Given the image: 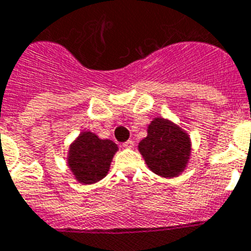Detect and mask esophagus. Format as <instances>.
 I'll return each instance as SVG.
<instances>
[{
    "label": "esophagus",
    "mask_w": 251,
    "mask_h": 251,
    "mask_svg": "<svg viewBox=\"0 0 251 251\" xmlns=\"http://www.w3.org/2000/svg\"><path fill=\"white\" fill-rule=\"evenodd\" d=\"M122 146H124V148L131 150V148H134V142H132V140H127V142H125Z\"/></svg>",
    "instance_id": "esophagus-1"
}]
</instances>
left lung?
Wrapping results in <instances>:
<instances>
[{
	"label": "left lung",
	"instance_id": "1",
	"mask_svg": "<svg viewBox=\"0 0 251 251\" xmlns=\"http://www.w3.org/2000/svg\"><path fill=\"white\" fill-rule=\"evenodd\" d=\"M191 138L174 122L156 117L140 140L138 150L147 166L162 178H174L183 173L191 156Z\"/></svg>",
	"mask_w": 251,
	"mask_h": 251
}]
</instances>
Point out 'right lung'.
Wrapping results in <instances>:
<instances>
[{"label": "right lung", "mask_w": 251, "mask_h": 251, "mask_svg": "<svg viewBox=\"0 0 251 251\" xmlns=\"http://www.w3.org/2000/svg\"><path fill=\"white\" fill-rule=\"evenodd\" d=\"M117 151L119 147L115 142L100 139L91 131H83L69 146L68 166L77 182L93 184L108 174Z\"/></svg>", "instance_id": "1"}]
</instances>
